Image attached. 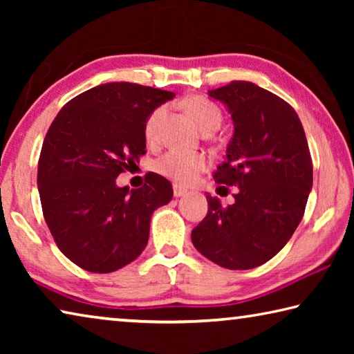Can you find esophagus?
<instances>
[{
	"label": "esophagus",
	"instance_id": "obj_1",
	"mask_svg": "<svg viewBox=\"0 0 354 354\" xmlns=\"http://www.w3.org/2000/svg\"><path fill=\"white\" fill-rule=\"evenodd\" d=\"M173 195H175L176 198H181V196L187 195V190L181 187V185H173Z\"/></svg>",
	"mask_w": 354,
	"mask_h": 354
}]
</instances>
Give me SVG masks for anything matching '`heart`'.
<instances>
[{
  "instance_id": "heart-1",
  "label": "heart",
  "mask_w": 354,
  "mask_h": 354,
  "mask_svg": "<svg viewBox=\"0 0 354 354\" xmlns=\"http://www.w3.org/2000/svg\"><path fill=\"white\" fill-rule=\"evenodd\" d=\"M184 107L201 131L207 128H218L221 123V112L217 106L203 97H192L184 101ZM167 115V106H159L149 113L145 123V134L148 140L159 137L160 127ZM207 167V159L200 153H185L181 149H170L156 162V170L160 175L173 179L178 184H190L198 178Z\"/></svg>"
}]
</instances>
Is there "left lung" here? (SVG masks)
<instances>
[{
    "label": "left lung",
    "mask_w": 354,
    "mask_h": 354,
    "mask_svg": "<svg viewBox=\"0 0 354 354\" xmlns=\"http://www.w3.org/2000/svg\"><path fill=\"white\" fill-rule=\"evenodd\" d=\"M207 95L226 106L234 134L217 184L234 185V205L207 195V214L192 243L220 267L248 270L277 256L303 218L313 190V160L301 122L290 104L248 81Z\"/></svg>",
    "instance_id": "obj_1"
}]
</instances>
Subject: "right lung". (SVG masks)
<instances>
[{"mask_svg": "<svg viewBox=\"0 0 354 354\" xmlns=\"http://www.w3.org/2000/svg\"><path fill=\"white\" fill-rule=\"evenodd\" d=\"M175 93L131 82L101 84L59 111L41 145L37 185L48 227L77 267L111 273L145 250L156 209L173 187L149 173L129 190L115 179L147 153L145 123Z\"/></svg>", "mask_w": 354, "mask_h": 354, "instance_id": "obj_1", "label": "right lung"}]
</instances>
